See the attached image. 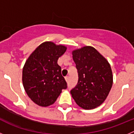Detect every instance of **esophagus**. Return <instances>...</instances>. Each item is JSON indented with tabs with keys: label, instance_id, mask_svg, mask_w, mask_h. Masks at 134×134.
I'll list each match as a JSON object with an SVG mask.
<instances>
[{
	"label": "esophagus",
	"instance_id": "1",
	"mask_svg": "<svg viewBox=\"0 0 134 134\" xmlns=\"http://www.w3.org/2000/svg\"><path fill=\"white\" fill-rule=\"evenodd\" d=\"M65 80H66V81L67 82H68V81H69V77H68V76H66V77L65 78Z\"/></svg>",
	"mask_w": 134,
	"mask_h": 134
}]
</instances>
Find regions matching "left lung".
Segmentation results:
<instances>
[{
	"label": "left lung",
	"instance_id": "obj_1",
	"mask_svg": "<svg viewBox=\"0 0 134 134\" xmlns=\"http://www.w3.org/2000/svg\"><path fill=\"white\" fill-rule=\"evenodd\" d=\"M79 74L76 86L70 91L79 107L92 109L105 101L113 85L111 66L95 48L85 46L72 51Z\"/></svg>",
	"mask_w": 134,
	"mask_h": 134
}]
</instances>
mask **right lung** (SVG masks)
Listing matches in <instances>:
<instances>
[{
    "instance_id": "1",
    "label": "right lung",
    "mask_w": 134,
    "mask_h": 134,
    "mask_svg": "<svg viewBox=\"0 0 134 134\" xmlns=\"http://www.w3.org/2000/svg\"><path fill=\"white\" fill-rule=\"evenodd\" d=\"M66 46L46 41L35 49L25 62L22 80L28 97L35 104L48 107L55 103L67 88L58 60L66 51Z\"/></svg>"
}]
</instances>
